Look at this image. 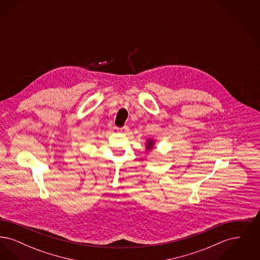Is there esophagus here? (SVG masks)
<instances>
[{
    "mask_svg": "<svg viewBox=\"0 0 260 260\" xmlns=\"http://www.w3.org/2000/svg\"><path fill=\"white\" fill-rule=\"evenodd\" d=\"M128 131H129V128H128L127 125H124L123 127L118 128V132H119L120 134H123V135H126V134L128 133Z\"/></svg>",
    "mask_w": 260,
    "mask_h": 260,
    "instance_id": "34e87169",
    "label": "esophagus"
}]
</instances>
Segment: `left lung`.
Wrapping results in <instances>:
<instances>
[{
  "mask_svg": "<svg viewBox=\"0 0 260 260\" xmlns=\"http://www.w3.org/2000/svg\"><path fill=\"white\" fill-rule=\"evenodd\" d=\"M155 144H156V140L153 138H147L145 141V150L147 152H150L151 150L155 148Z\"/></svg>",
  "mask_w": 260,
  "mask_h": 260,
  "instance_id": "left-lung-1",
  "label": "left lung"
}]
</instances>
